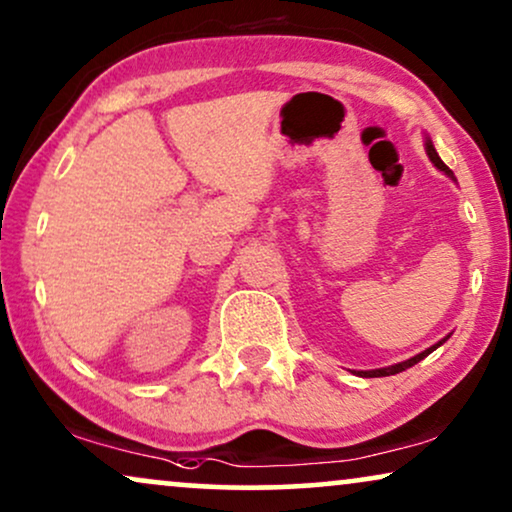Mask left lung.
<instances>
[{"instance_id": "1", "label": "left lung", "mask_w": 512, "mask_h": 512, "mask_svg": "<svg viewBox=\"0 0 512 512\" xmlns=\"http://www.w3.org/2000/svg\"><path fill=\"white\" fill-rule=\"evenodd\" d=\"M424 149H426V154H428V159H431V163L438 170H442V173H445L449 180H454L456 182V177H454V173L452 170H449L445 163H442V159L438 156V152H435V147H433V140L428 138H424ZM449 339V335L445 337V339H440L438 344H433L431 349H426V351H421V353H417V356L414 358H407V360H403V363H395V365H388V367H379V370H360L358 372V377H391V374H398V372H403V370H407V367H412V365H417L419 360H424L428 353H433L435 349H438V346H442Z\"/></svg>"}]
</instances>
